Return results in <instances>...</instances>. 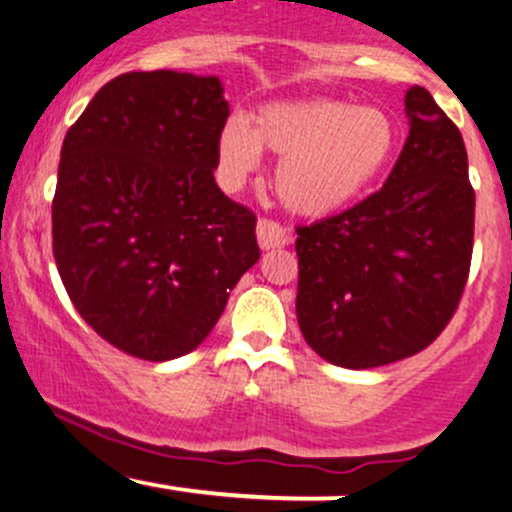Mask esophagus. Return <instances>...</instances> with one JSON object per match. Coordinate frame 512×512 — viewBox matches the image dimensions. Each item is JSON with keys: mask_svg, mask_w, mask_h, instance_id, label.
<instances>
[{"mask_svg": "<svg viewBox=\"0 0 512 512\" xmlns=\"http://www.w3.org/2000/svg\"><path fill=\"white\" fill-rule=\"evenodd\" d=\"M257 243H260L262 250L284 248V245L291 243V233L281 223L260 219L257 221Z\"/></svg>", "mask_w": 512, "mask_h": 512, "instance_id": "34e87169", "label": "esophagus"}]
</instances>
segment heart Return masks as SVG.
<instances>
[{
	"instance_id": "obj_1",
	"label": "heart",
	"mask_w": 512,
	"mask_h": 512,
	"mask_svg": "<svg viewBox=\"0 0 512 512\" xmlns=\"http://www.w3.org/2000/svg\"><path fill=\"white\" fill-rule=\"evenodd\" d=\"M399 134L378 108L313 98L262 105L252 115H231L216 137V156L228 180H243L260 151L279 156L274 190L291 214L322 219L363 197L397 156Z\"/></svg>"
}]
</instances>
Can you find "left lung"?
I'll use <instances>...</instances> for the list:
<instances>
[{
  "label": "left lung",
  "mask_w": 512,
  "mask_h": 512,
  "mask_svg": "<svg viewBox=\"0 0 512 512\" xmlns=\"http://www.w3.org/2000/svg\"><path fill=\"white\" fill-rule=\"evenodd\" d=\"M409 137L383 190L296 228V315L334 366L363 370L419 354L455 313L474 243V190L460 129L431 93L404 96Z\"/></svg>",
  "instance_id": "1"
}]
</instances>
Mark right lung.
Here are the masks:
<instances>
[{
  "mask_svg": "<svg viewBox=\"0 0 512 512\" xmlns=\"http://www.w3.org/2000/svg\"><path fill=\"white\" fill-rule=\"evenodd\" d=\"M219 76L129 72L64 137L52 252L74 308L144 361L197 349L260 260L255 214L219 190Z\"/></svg>",
  "mask_w": 512,
  "mask_h": 512,
  "instance_id": "1",
  "label": "right lung"
}]
</instances>
